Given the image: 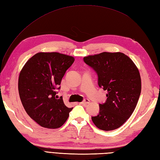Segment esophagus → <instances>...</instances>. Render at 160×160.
I'll return each mask as SVG.
<instances>
[{
	"label": "esophagus",
	"mask_w": 160,
	"mask_h": 160,
	"mask_svg": "<svg viewBox=\"0 0 160 160\" xmlns=\"http://www.w3.org/2000/svg\"><path fill=\"white\" fill-rule=\"evenodd\" d=\"M89 103H90V100L88 99H86L82 102H81V103H80L82 104V105H87V104H88Z\"/></svg>",
	"instance_id": "esophagus-1"
}]
</instances>
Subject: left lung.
<instances>
[{"instance_id": "8db88e82", "label": "left lung", "mask_w": 160, "mask_h": 160, "mask_svg": "<svg viewBox=\"0 0 160 160\" xmlns=\"http://www.w3.org/2000/svg\"><path fill=\"white\" fill-rule=\"evenodd\" d=\"M96 72L98 85L108 91L107 100L99 104L100 111L92 120L98 128L117 129L132 115L141 92V80L132 59L120 52H103L84 57Z\"/></svg>"}]
</instances>
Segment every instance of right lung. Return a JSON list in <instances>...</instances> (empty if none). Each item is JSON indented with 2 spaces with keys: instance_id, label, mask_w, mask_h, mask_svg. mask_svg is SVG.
I'll list each match as a JSON object with an SVG mask.
<instances>
[{
  "instance_id": "add662e5",
  "label": "right lung",
  "mask_w": 160,
  "mask_h": 160,
  "mask_svg": "<svg viewBox=\"0 0 160 160\" xmlns=\"http://www.w3.org/2000/svg\"><path fill=\"white\" fill-rule=\"evenodd\" d=\"M59 52H38L24 65L18 80L19 97L26 113L40 126L58 128L66 122L69 108L57 89L68 69L74 61Z\"/></svg>"
}]
</instances>
